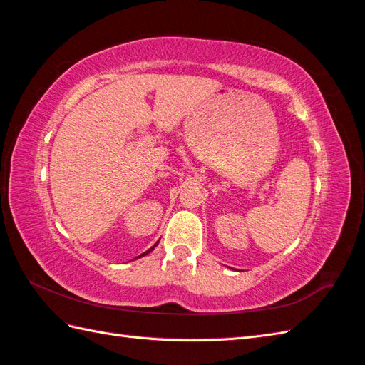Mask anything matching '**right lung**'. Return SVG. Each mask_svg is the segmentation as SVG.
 <instances>
[{
  "label": "right lung",
  "instance_id": "obj_1",
  "mask_svg": "<svg viewBox=\"0 0 365 365\" xmlns=\"http://www.w3.org/2000/svg\"><path fill=\"white\" fill-rule=\"evenodd\" d=\"M158 242H160V240H158ZM158 242H157V244H155V245H153V247H150V248H149L148 251H145V252H143V254H140V256H138V257H143V256H146V254H149V252H150V251H152L153 248H155V247L158 245ZM138 257H137V259H138Z\"/></svg>",
  "mask_w": 365,
  "mask_h": 365
}]
</instances>
